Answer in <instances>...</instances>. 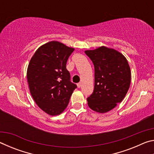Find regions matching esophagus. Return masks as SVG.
Segmentation results:
<instances>
[{
    "label": "esophagus",
    "mask_w": 154,
    "mask_h": 154,
    "mask_svg": "<svg viewBox=\"0 0 154 154\" xmlns=\"http://www.w3.org/2000/svg\"><path fill=\"white\" fill-rule=\"evenodd\" d=\"M81 86H82V83H81V82L78 83H77V87H78V88H80Z\"/></svg>",
    "instance_id": "1"
}]
</instances>
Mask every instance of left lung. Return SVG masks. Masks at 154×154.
<instances>
[{"label": "left lung", "mask_w": 154, "mask_h": 154, "mask_svg": "<svg viewBox=\"0 0 154 154\" xmlns=\"http://www.w3.org/2000/svg\"><path fill=\"white\" fill-rule=\"evenodd\" d=\"M85 53L94 66V89L87 98L88 105L96 112L106 113L122 102L129 89L128 62L119 51L105 46Z\"/></svg>", "instance_id": "8db88e82"}]
</instances>
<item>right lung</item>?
<instances>
[{
	"label": "right lung",
	"mask_w": 154,
	"mask_h": 154,
	"mask_svg": "<svg viewBox=\"0 0 154 154\" xmlns=\"http://www.w3.org/2000/svg\"><path fill=\"white\" fill-rule=\"evenodd\" d=\"M73 51L58 41H50L35 51L28 64L27 79L31 95L36 105L51 116L63 112L77 88L66 67Z\"/></svg>",
	"instance_id": "1"
}]
</instances>
